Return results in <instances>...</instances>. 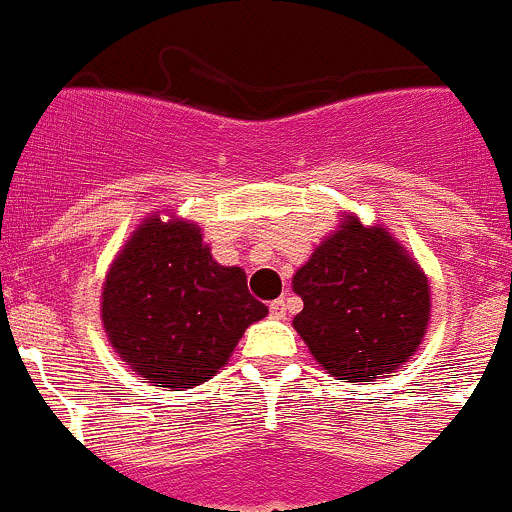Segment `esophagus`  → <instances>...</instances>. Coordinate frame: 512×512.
I'll list each match as a JSON object with an SVG mask.
<instances>
[{
	"mask_svg": "<svg viewBox=\"0 0 512 512\" xmlns=\"http://www.w3.org/2000/svg\"><path fill=\"white\" fill-rule=\"evenodd\" d=\"M269 311H271V316H274V319H284V316H286V301L284 299L271 301Z\"/></svg>",
	"mask_w": 512,
	"mask_h": 512,
	"instance_id": "34e87169",
	"label": "esophagus"
}]
</instances>
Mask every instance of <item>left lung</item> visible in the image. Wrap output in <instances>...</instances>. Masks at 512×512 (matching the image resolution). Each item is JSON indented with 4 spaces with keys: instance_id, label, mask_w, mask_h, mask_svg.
Returning a JSON list of instances; mask_svg holds the SVG:
<instances>
[{
    "instance_id": "8db88e82",
    "label": "left lung",
    "mask_w": 512,
    "mask_h": 512,
    "mask_svg": "<svg viewBox=\"0 0 512 512\" xmlns=\"http://www.w3.org/2000/svg\"><path fill=\"white\" fill-rule=\"evenodd\" d=\"M304 309L294 316L316 362L332 377H389L420 347L430 321V284L384 228L349 216L296 271Z\"/></svg>"
}]
</instances>
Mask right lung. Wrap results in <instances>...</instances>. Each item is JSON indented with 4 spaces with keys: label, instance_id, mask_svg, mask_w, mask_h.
<instances>
[{
    "label": "right lung",
    "instance_id": "1",
    "mask_svg": "<svg viewBox=\"0 0 512 512\" xmlns=\"http://www.w3.org/2000/svg\"><path fill=\"white\" fill-rule=\"evenodd\" d=\"M269 314L238 266H221L201 228L150 218L125 243L102 291V324L120 357L155 387L216 377L253 321Z\"/></svg>",
    "mask_w": 512,
    "mask_h": 512
}]
</instances>
